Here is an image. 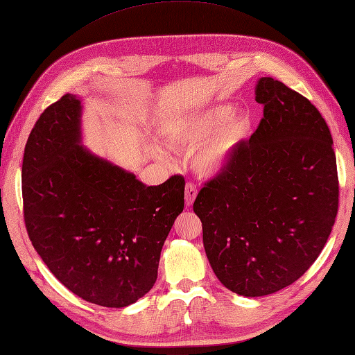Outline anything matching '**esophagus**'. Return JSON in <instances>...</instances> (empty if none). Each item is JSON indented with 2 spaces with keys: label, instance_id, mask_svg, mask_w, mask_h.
I'll list each match as a JSON object with an SVG mask.
<instances>
[{
  "label": "esophagus",
  "instance_id": "34e87169",
  "mask_svg": "<svg viewBox=\"0 0 355 355\" xmlns=\"http://www.w3.org/2000/svg\"><path fill=\"white\" fill-rule=\"evenodd\" d=\"M196 198V187L193 183H187L184 189V200H186V207H192L193 201Z\"/></svg>",
  "mask_w": 355,
  "mask_h": 355
}]
</instances>
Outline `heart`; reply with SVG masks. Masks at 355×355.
Wrapping results in <instances>:
<instances>
[{"mask_svg":"<svg viewBox=\"0 0 355 355\" xmlns=\"http://www.w3.org/2000/svg\"><path fill=\"white\" fill-rule=\"evenodd\" d=\"M233 110L232 104H216L172 118L163 123V140L175 150H196L193 171L204 178H216L232 166L252 130L251 113L239 110L232 115Z\"/></svg>","mask_w":355,"mask_h":355,"instance_id":"heart-1","label":"heart"}]
</instances>
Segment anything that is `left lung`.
Returning <instances> with one entry per match:
<instances>
[{
    "mask_svg": "<svg viewBox=\"0 0 355 355\" xmlns=\"http://www.w3.org/2000/svg\"><path fill=\"white\" fill-rule=\"evenodd\" d=\"M259 128L232 166L193 202L210 266L228 291L275 293L296 282L327 243L339 207L333 137L307 98L259 78Z\"/></svg>",
    "mask_w": 355,
    "mask_h": 355,
    "instance_id": "obj_1",
    "label": "left lung"
}]
</instances>
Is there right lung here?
<instances>
[{"label":"right lung","mask_w":355,"mask_h":355,"mask_svg":"<svg viewBox=\"0 0 355 355\" xmlns=\"http://www.w3.org/2000/svg\"><path fill=\"white\" fill-rule=\"evenodd\" d=\"M83 98L40 114L22 162L24 219L35 250L80 298L121 309L153 289L163 243L184 209V178L146 186L83 145Z\"/></svg>","instance_id":"right-lung-1"}]
</instances>
